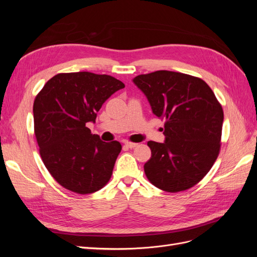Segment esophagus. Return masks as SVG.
<instances>
[{"label":"esophagus","mask_w":257,"mask_h":257,"mask_svg":"<svg viewBox=\"0 0 257 257\" xmlns=\"http://www.w3.org/2000/svg\"><path fill=\"white\" fill-rule=\"evenodd\" d=\"M125 147H127V148H130V149H133V148H135L138 144H135V143H131V142H126L125 144Z\"/></svg>","instance_id":"34e87169"}]
</instances>
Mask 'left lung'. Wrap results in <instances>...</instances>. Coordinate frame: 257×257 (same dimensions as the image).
Listing matches in <instances>:
<instances>
[{
  "label": "left lung",
  "mask_w": 257,
  "mask_h": 257,
  "mask_svg": "<svg viewBox=\"0 0 257 257\" xmlns=\"http://www.w3.org/2000/svg\"><path fill=\"white\" fill-rule=\"evenodd\" d=\"M133 81L153 113L165 120V143L148 142L151 158L144 166L148 180L169 193L193 188L219 157L222 105L203 79L188 74L157 71Z\"/></svg>",
  "instance_id": "obj_1"
}]
</instances>
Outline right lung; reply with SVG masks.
<instances>
[{
  "mask_svg": "<svg viewBox=\"0 0 257 257\" xmlns=\"http://www.w3.org/2000/svg\"><path fill=\"white\" fill-rule=\"evenodd\" d=\"M124 83L109 75L60 73L34 99V133L46 168L64 189L84 195L110 180L122 146L92 135L100 107Z\"/></svg>",
  "mask_w": 257,
  "mask_h": 257,
  "instance_id": "add662e5",
  "label": "right lung"
}]
</instances>
